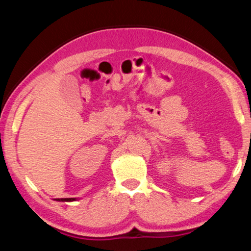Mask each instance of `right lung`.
Instances as JSON below:
<instances>
[{
    "label": "right lung",
    "mask_w": 251,
    "mask_h": 251,
    "mask_svg": "<svg viewBox=\"0 0 251 251\" xmlns=\"http://www.w3.org/2000/svg\"><path fill=\"white\" fill-rule=\"evenodd\" d=\"M56 201H75V198H56Z\"/></svg>",
    "instance_id": "add662e5"
}]
</instances>
